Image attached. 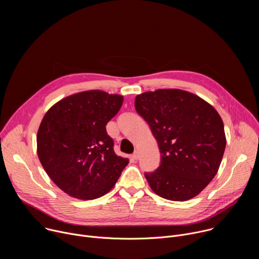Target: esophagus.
<instances>
[{
  "instance_id": "obj_1",
  "label": "esophagus",
  "mask_w": 259,
  "mask_h": 259,
  "mask_svg": "<svg viewBox=\"0 0 259 259\" xmlns=\"http://www.w3.org/2000/svg\"><path fill=\"white\" fill-rule=\"evenodd\" d=\"M132 158H133V160H138V158H139V153L136 151V152L132 155Z\"/></svg>"
}]
</instances>
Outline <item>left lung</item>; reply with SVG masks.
Wrapping results in <instances>:
<instances>
[{
  "label": "left lung",
  "mask_w": 259,
  "mask_h": 259,
  "mask_svg": "<svg viewBox=\"0 0 259 259\" xmlns=\"http://www.w3.org/2000/svg\"><path fill=\"white\" fill-rule=\"evenodd\" d=\"M136 112L150 125L161 152V165L145 173L151 189L170 201L198 196L216 175L226 150L224 122L196 94L159 89L135 98Z\"/></svg>",
  "instance_id": "obj_1"
}]
</instances>
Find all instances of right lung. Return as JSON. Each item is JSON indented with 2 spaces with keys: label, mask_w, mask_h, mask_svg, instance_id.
Here are the masks:
<instances>
[{
  "label": "right lung",
  "mask_w": 259,
  "mask_h": 259,
  "mask_svg": "<svg viewBox=\"0 0 259 259\" xmlns=\"http://www.w3.org/2000/svg\"><path fill=\"white\" fill-rule=\"evenodd\" d=\"M123 96L101 90L69 95L49 108L36 134V152L48 176L70 197L94 200L114 188L129 160L117 156L106 124Z\"/></svg>",
  "instance_id": "1"
}]
</instances>
